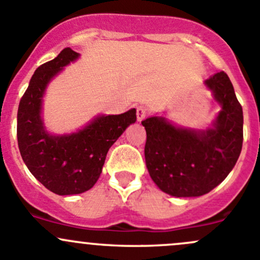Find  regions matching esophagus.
<instances>
[{"instance_id": "34e87169", "label": "esophagus", "mask_w": 260, "mask_h": 260, "mask_svg": "<svg viewBox=\"0 0 260 260\" xmlns=\"http://www.w3.org/2000/svg\"><path fill=\"white\" fill-rule=\"evenodd\" d=\"M146 114H148V109L144 105L136 106V117H138V121H143L145 119Z\"/></svg>"}]
</instances>
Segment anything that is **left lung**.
I'll return each instance as SVG.
<instances>
[{
  "label": "left lung",
  "mask_w": 260,
  "mask_h": 260,
  "mask_svg": "<svg viewBox=\"0 0 260 260\" xmlns=\"http://www.w3.org/2000/svg\"><path fill=\"white\" fill-rule=\"evenodd\" d=\"M221 110L205 130L176 126L162 116L141 121L145 161L152 181L171 197H200L234 168L243 145V109L224 71L204 81Z\"/></svg>",
  "instance_id": "obj_1"
}]
</instances>
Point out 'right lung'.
Returning a JSON list of instances; mask_svg holds the SVG:
<instances>
[{"instance_id":"obj_1","label":"right lung","mask_w":260,"mask_h":260,"mask_svg":"<svg viewBox=\"0 0 260 260\" xmlns=\"http://www.w3.org/2000/svg\"><path fill=\"white\" fill-rule=\"evenodd\" d=\"M80 57L66 47L32 75L17 111V141L21 156L32 175L57 195L81 194L92 188L103 171L106 154L130 124L136 110L101 114L75 133L55 135L42 119L45 91L63 68Z\"/></svg>"}]
</instances>
